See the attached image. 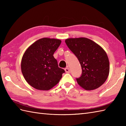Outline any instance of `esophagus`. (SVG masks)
<instances>
[{
  "label": "esophagus",
  "mask_w": 126,
  "mask_h": 126,
  "mask_svg": "<svg viewBox=\"0 0 126 126\" xmlns=\"http://www.w3.org/2000/svg\"><path fill=\"white\" fill-rule=\"evenodd\" d=\"M65 71L66 72V73H70V69L69 68H66L65 69Z\"/></svg>",
  "instance_id": "esophagus-1"
}]
</instances>
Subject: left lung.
<instances>
[{
	"mask_svg": "<svg viewBox=\"0 0 126 126\" xmlns=\"http://www.w3.org/2000/svg\"><path fill=\"white\" fill-rule=\"evenodd\" d=\"M65 43L81 65V76L76 79L80 87L93 90L101 86L109 73V61L105 51L100 45L85 37L65 39Z\"/></svg>",
	"mask_w": 126,
	"mask_h": 126,
	"instance_id": "1",
	"label": "left lung"
}]
</instances>
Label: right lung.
I'll return each instance as SVG.
<instances>
[{
	"label": "right lung",
	"mask_w": 126,
	"mask_h": 126,
	"mask_svg": "<svg viewBox=\"0 0 126 126\" xmlns=\"http://www.w3.org/2000/svg\"><path fill=\"white\" fill-rule=\"evenodd\" d=\"M61 43L58 39L43 38L26 50L21 61V70L31 86L49 90L60 82L65 71L58 67L53 55Z\"/></svg>",
	"instance_id": "1"
}]
</instances>
